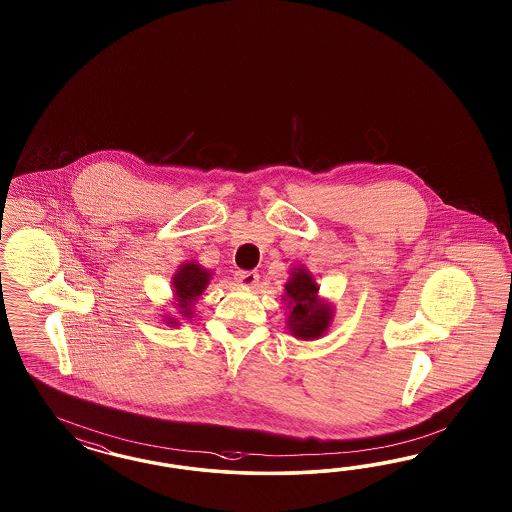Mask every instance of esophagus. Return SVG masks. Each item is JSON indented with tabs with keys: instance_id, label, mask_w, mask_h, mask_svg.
<instances>
[{
	"instance_id": "1",
	"label": "esophagus",
	"mask_w": 512,
	"mask_h": 512,
	"mask_svg": "<svg viewBox=\"0 0 512 512\" xmlns=\"http://www.w3.org/2000/svg\"><path fill=\"white\" fill-rule=\"evenodd\" d=\"M234 279L242 285V287H253L259 281V274L253 270H238L234 274Z\"/></svg>"
}]
</instances>
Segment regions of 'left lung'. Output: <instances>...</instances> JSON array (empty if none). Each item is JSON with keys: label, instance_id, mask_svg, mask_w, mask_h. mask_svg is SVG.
<instances>
[{"label": "left lung", "instance_id": "8db88e82", "mask_svg": "<svg viewBox=\"0 0 512 512\" xmlns=\"http://www.w3.org/2000/svg\"><path fill=\"white\" fill-rule=\"evenodd\" d=\"M281 300L289 310L287 328L296 340H319L328 332L334 319V306L319 296V285L306 266H293Z\"/></svg>", "mask_w": 512, "mask_h": 512}]
</instances>
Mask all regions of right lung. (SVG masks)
<instances>
[{
  "label": "right lung",
  "instance_id": "add662e5",
  "mask_svg": "<svg viewBox=\"0 0 512 512\" xmlns=\"http://www.w3.org/2000/svg\"><path fill=\"white\" fill-rule=\"evenodd\" d=\"M212 276H214L212 270H206L197 261H187L178 266V270L172 274L171 304L174 306V310L178 311V315H182V317L163 313L161 317L167 326H180V319L193 317V308L202 293L206 291V287L210 285Z\"/></svg>",
  "mask_w": 512,
  "mask_h": 512
}]
</instances>
